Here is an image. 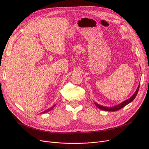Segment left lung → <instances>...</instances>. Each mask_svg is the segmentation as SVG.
Segmentation results:
<instances>
[{
  "label": "left lung",
  "instance_id": "obj_1",
  "mask_svg": "<svg viewBox=\"0 0 149 149\" xmlns=\"http://www.w3.org/2000/svg\"><path fill=\"white\" fill-rule=\"evenodd\" d=\"M139 88V85L138 86L136 91L134 92V93L130 98H129L128 100H127L122 102L121 103H120V104H119L118 105H116L115 106H113V107H105V106H103V105H101L100 104H98L96 102H94V103L96 105V107L97 108L100 109H101V110H105V111H117V110H118L119 109L123 108L124 107H125V105H127V104H129V103H130L131 102H132L134 100V98H135V97L136 96V95L138 94Z\"/></svg>",
  "mask_w": 149,
  "mask_h": 149
}]
</instances>
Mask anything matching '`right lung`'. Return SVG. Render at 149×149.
Segmentation results:
<instances>
[{
  "instance_id": "add662e5",
  "label": "right lung",
  "mask_w": 149,
  "mask_h": 149,
  "mask_svg": "<svg viewBox=\"0 0 149 149\" xmlns=\"http://www.w3.org/2000/svg\"><path fill=\"white\" fill-rule=\"evenodd\" d=\"M56 104H54V105H53V106H52V107H50V108H49V109H47V110H46L45 111H43V112H42L41 113H46V112H48V111H50V110H52L54 107H55V106H56Z\"/></svg>"
}]
</instances>
